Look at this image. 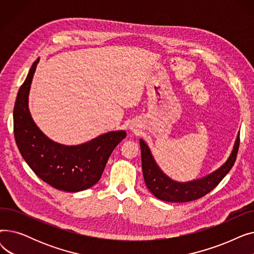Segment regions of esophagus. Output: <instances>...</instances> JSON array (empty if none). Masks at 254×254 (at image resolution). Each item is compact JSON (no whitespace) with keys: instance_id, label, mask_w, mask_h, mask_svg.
<instances>
[{"instance_id":"1","label":"esophagus","mask_w":254,"mask_h":254,"mask_svg":"<svg viewBox=\"0 0 254 254\" xmlns=\"http://www.w3.org/2000/svg\"><path fill=\"white\" fill-rule=\"evenodd\" d=\"M128 128H129L130 130H132V131H137V130H138V129H137V126H136V124H131V125H129Z\"/></svg>"}]
</instances>
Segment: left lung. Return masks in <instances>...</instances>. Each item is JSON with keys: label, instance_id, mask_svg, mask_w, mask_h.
I'll use <instances>...</instances> for the list:
<instances>
[{"label": "left lung", "instance_id": "left-lung-1", "mask_svg": "<svg viewBox=\"0 0 254 254\" xmlns=\"http://www.w3.org/2000/svg\"><path fill=\"white\" fill-rule=\"evenodd\" d=\"M240 145V132L226 162L211 174L189 182H177L168 177L155 163L151 151L142 139H140L142 171L145 184L151 193L165 202L184 203L190 202L206 195L214 190L219 182L233 168Z\"/></svg>", "mask_w": 254, "mask_h": 254}]
</instances>
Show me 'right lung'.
Returning <instances> with one entry per match:
<instances>
[{"mask_svg": "<svg viewBox=\"0 0 254 254\" xmlns=\"http://www.w3.org/2000/svg\"><path fill=\"white\" fill-rule=\"evenodd\" d=\"M38 63L39 59L20 86L13 110L17 147L35 174L52 188L68 192L85 190L100 180L109 156L127 132L109 131L74 146L50 140L36 126L29 110V93Z\"/></svg>", "mask_w": 254, "mask_h": 254, "instance_id": "1", "label": "right lung"}]
</instances>
